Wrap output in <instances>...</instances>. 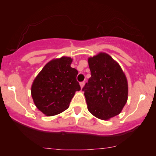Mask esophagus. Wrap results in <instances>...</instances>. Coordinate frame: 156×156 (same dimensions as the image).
I'll return each mask as SVG.
<instances>
[{
  "label": "esophagus",
  "instance_id": "34e87169",
  "mask_svg": "<svg viewBox=\"0 0 156 156\" xmlns=\"http://www.w3.org/2000/svg\"><path fill=\"white\" fill-rule=\"evenodd\" d=\"M84 82H81L80 83V87H81V88H83V87H84Z\"/></svg>",
  "mask_w": 156,
  "mask_h": 156
}]
</instances>
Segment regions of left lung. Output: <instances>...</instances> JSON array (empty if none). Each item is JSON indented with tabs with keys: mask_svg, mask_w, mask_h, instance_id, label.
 <instances>
[{
	"mask_svg": "<svg viewBox=\"0 0 156 156\" xmlns=\"http://www.w3.org/2000/svg\"><path fill=\"white\" fill-rule=\"evenodd\" d=\"M91 77L82 90L93 116L108 120L119 115L128 99V82L116 61L105 52L88 58Z\"/></svg>",
	"mask_w": 156,
	"mask_h": 156,
	"instance_id": "8db88e82",
	"label": "left lung"
}]
</instances>
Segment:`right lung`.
<instances>
[{
	"label": "right lung",
	"instance_id": "right-lung-1",
	"mask_svg": "<svg viewBox=\"0 0 156 156\" xmlns=\"http://www.w3.org/2000/svg\"><path fill=\"white\" fill-rule=\"evenodd\" d=\"M72 59L63 56L44 65L34 80L31 95L34 104L48 116L67 109L76 91L81 88L76 81L78 71L71 67Z\"/></svg>",
	"mask_w": 156,
	"mask_h": 156
}]
</instances>
